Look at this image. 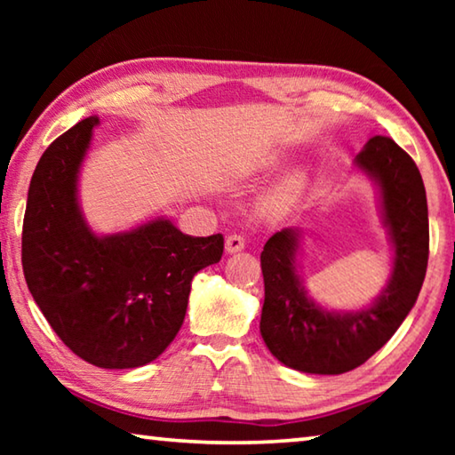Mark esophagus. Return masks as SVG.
<instances>
[{
  "mask_svg": "<svg viewBox=\"0 0 455 455\" xmlns=\"http://www.w3.org/2000/svg\"><path fill=\"white\" fill-rule=\"evenodd\" d=\"M225 246H227V251H228V252H238V251H243V249H244V236H243V235H236V233L228 235V236H227V243H225Z\"/></svg>",
  "mask_w": 455,
  "mask_h": 455,
  "instance_id": "esophagus-1",
  "label": "esophagus"
}]
</instances>
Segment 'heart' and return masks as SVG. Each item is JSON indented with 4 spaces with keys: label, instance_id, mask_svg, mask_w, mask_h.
Segmentation results:
<instances>
[{
    "label": "heart",
    "instance_id": "b5f03b06",
    "mask_svg": "<svg viewBox=\"0 0 455 455\" xmlns=\"http://www.w3.org/2000/svg\"><path fill=\"white\" fill-rule=\"evenodd\" d=\"M295 188H297V182L295 180L287 182V184H284V187H281L279 192H276L275 200H276V203H284V200H289L292 195H295Z\"/></svg>",
    "mask_w": 455,
    "mask_h": 455
}]
</instances>
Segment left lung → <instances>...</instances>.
<instances>
[{
  "mask_svg": "<svg viewBox=\"0 0 455 455\" xmlns=\"http://www.w3.org/2000/svg\"><path fill=\"white\" fill-rule=\"evenodd\" d=\"M355 163L379 182L385 222L395 246L394 275L373 307L339 315L309 301L295 273V230L273 235L260 252V335L268 351L297 371L339 375L363 365L402 325L426 279L427 200L413 158L391 138L373 136Z\"/></svg>",
  "mask_w": 455,
  "mask_h": 455,
  "instance_id": "8db88e82",
  "label": "left lung"
}]
</instances>
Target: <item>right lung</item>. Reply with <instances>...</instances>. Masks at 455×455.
<instances>
[{
  "mask_svg": "<svg viewBox=\"0 0 455 455\" xmlns=\"http://www.w3.org/2000/svg\"><path fill=\"white\" fill-rule=\"evenodd\" d=\"M98 124L78 122L42 154L28 190L21 265L66 347L96 367L132 369L172 343L192 276L219 263L225 238L182 235L163 219L104 238L92 233L76 203V180Z\"/></svg>",
  "mask_w": 455,
  "mask_h": 455,
  "instance_id": "right-lung-1",
  "label": "right lung"
}]
</instances>
